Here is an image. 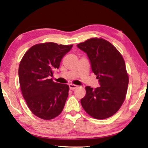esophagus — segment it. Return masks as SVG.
Wrapping results in <instances>:
<instances>
[{
	"label": "esophagus",
	"mask_w": 148,
	"mask_h": 148,
	"mask_svg": "<svg viewBox=\"0 0 148 148\" xmlns=\"http://www.w3.org/2000/svg\"><path fill=\"white\" fill-rule=\"evenodd\" d=\"M69 87L70 89H71V90H74L76 88H77V86H76V85H74V84H70L69 85Z\"/></svg>",
	"instance_id": "34e87169"
}]
</instances>
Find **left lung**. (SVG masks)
Instances as JSON below:
<instances>
[{"label":"left lung","mask_w":148,"mask_h":148,"mask_svg":"<svg viewBox=\"0 0 148 148\" xmlns=\"http://www.w3.org/2000/svg\"><path fill=\"white\" fill-rule=\"evenodd\" d=\"M89 57L100 87H86L81 104L87 114L104 119L118 111L125 101L129 76L123 58L116 47L102 38H92L77 45Z\"/></svg>","instance_id":"1"}]
</instances>
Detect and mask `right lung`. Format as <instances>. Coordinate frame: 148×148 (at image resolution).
I'll use <instances>...</instances> for the list:
<instances>
[{"label":"right lung","mask_w":148,"mask_h":148,"mask_svg":"<svg viewBox=\"0 0 148 148\" xmlns=\"http://www.w3.org/2000/svg\"><path fill=\"white\" fill-rule=\"evenodd\" d=\"M72 46L53 42L36 44L20 62L18 74L23 98L33 114L42 119H53L63 110L69 86L55 83L50 76Z\"/></svg>","instance_id":"right-lung-1"}]
</instances>
